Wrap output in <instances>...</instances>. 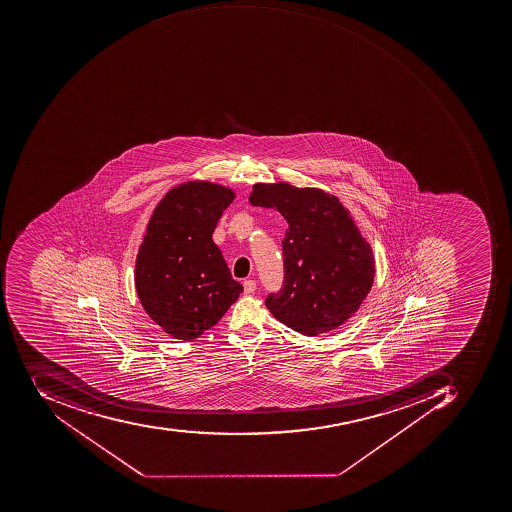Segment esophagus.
<instances>
[{"mask_svg": "<svg viewBox=\"0 0 512 512\" xmlns=\"http://www.w3.org/2000/svg\"><path fill=\"white\" fill-rule=\"evenodd\" d=\"M256 290V281L254 279H247L244 282V292L245 293H253Z\"/></svg>", "mask_w": 512, "mask_h": 512, "instance_id": "obj_1", "label": "esophagus"}]
</instances>
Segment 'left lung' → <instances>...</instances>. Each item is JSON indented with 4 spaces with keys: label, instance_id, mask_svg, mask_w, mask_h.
<instances>
[{
    "label": "left lung",
    "instance_id": "8db88e82",
    "mask_svg": "<svg viewBox=\"0 0 512 512\" xmlns=\"http://www.w3.org/2000/svg\"><path fill=\"white\" fill-rule=\"evenodd\" d=\"M250 203L275 208L289 223L282 240L284 282L265 306L299 334L334 331L359 310L371 290L374 254L335 195L289 183H258Z\"/></svg>",
    "mask_w": 512,
    "mask_h": 512
}]
</instances>
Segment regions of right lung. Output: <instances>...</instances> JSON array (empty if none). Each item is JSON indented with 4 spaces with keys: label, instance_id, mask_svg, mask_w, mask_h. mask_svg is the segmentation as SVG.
Here are the masks:
<instances>
[{
    "label": "right lung",
    "instance_id": "right-lung-1",
    "mask_svg": "<svg viewBox=\"0 0 512 512\" xmlns=\"http://www.w3.org/2000/svg\"><path fill=\"white\" fill-rule=\"evenodd\" d=\"M233 200L230 188L188 181L164 195L147 223L136 256V293L147 315L177 340L211 329L244 290L213 240Z\"/></svg>",
    "mask_w": 512,
    "mask_h": 512
}]
</instances>
